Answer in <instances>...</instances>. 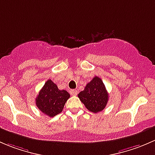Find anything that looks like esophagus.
I'll list each match as a JSON object with an SVG mask.
<instances>
[{"label": "esophagus", "instance_id": "34e87169", "mask_svg": "<svg viewBox=\"0 0 155 155\" xmlns=\"http://www.w3.org/2000/svg\"><path fill=\"white\" fill-rule=\"evenodd\" d=\"M70 94H71V95H76L78 94L77 90H75V89H71V90H70Z\"/></svg>", "mask_w": 155, "mask_h": 155}]
</instances>
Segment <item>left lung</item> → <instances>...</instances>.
Segmentation results:
<instances>
[{
    "instance_id": "left-lung-1",
    "label": "left lung",
    "mask_w": 155,
    "mask_h": 155,
    "mask_svg": "<svg viewBox=\"0 0 155 155\" xmlns=\"http://www.w3.org/2000/svg\"><path fill=\"white\" fill-rule=\"evenodd\" d=\"M78 98L88 110L96 113L104 109L109 95L101 78L95 76L78 94Z\"/></svg>"
}]
</instances>
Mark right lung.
Returning <instances> with one entry per match:
<instances>
[{"mask_svg": "<svg viewBox=\"0 0 155 155\" xmlns=\"http://www.w3.org/2000/svg\"><path fill=\"white\" fill-rule=\"evenodd\" d=\"M69 98L70 95L67 91L60 90L51 80H48L36 97V104L44 114L54 117L63 111Z\"/></svg>", "mask_w": 155, "mask_h": 155, "instance_id": "1", "label": "right lung"}]
</instances>
